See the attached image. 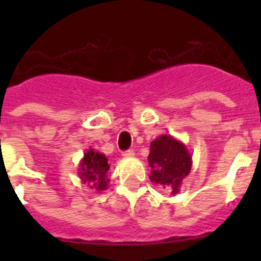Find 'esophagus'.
Here are the masks:
<instances>
[{
  "instance_id": "1",
  "label": "esophagus",
  "mask_w": 261,
  "mask_h": 261,
  "mask_svg": "<svg viewBox=\"0 0 261 261\" xmlns=\"http://www.w3.org/2000/svg\"><path fill=\"white\" fill-rule=\"evenodd\" d=\"M121 155H123L124 158H133V156H135V151H133V150H126V151H124V153L121 154Z\"/></svg>"
}]
</instances>
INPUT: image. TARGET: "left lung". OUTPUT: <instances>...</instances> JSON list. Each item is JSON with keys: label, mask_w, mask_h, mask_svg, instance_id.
<instances>
[{"label": "left lung", "mask_w": 261, "mask_h": 261, "mask_svg": "<svg viewBox=\"0 0 261 261\" xmlns=\"http://www.w3.org/2000/svg\"><path fill=\"white\" fill-rule=\"evenodd\" d=\"M153 183L176 195L192 167V155L186 145L170 135H161L150 144L147 156Z\"/></svg>", "instance_id": "obj_1"}]
</instances>
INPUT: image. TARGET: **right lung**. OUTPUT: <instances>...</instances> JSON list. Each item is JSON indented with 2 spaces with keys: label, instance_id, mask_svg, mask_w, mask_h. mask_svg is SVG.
<instances>
[{
  "label": "right lung",
  "instance_id": "1",
  "mask_svg": "<svg viewBox=\"0 0 261 261\" xmlns=\"http://www.w3.org/2000/svg\"><path fill=\"white\" fill-rule=\"evenodd\" d=\"M110 170L108 159L105 154L89 149L81 159L78 175L82 183H87L90 188L96 191H105L108 188L110 179L107 172Z\"/></svg>",
  "mask_w": 261,
  "mask_h": 261
}]
</instances>
